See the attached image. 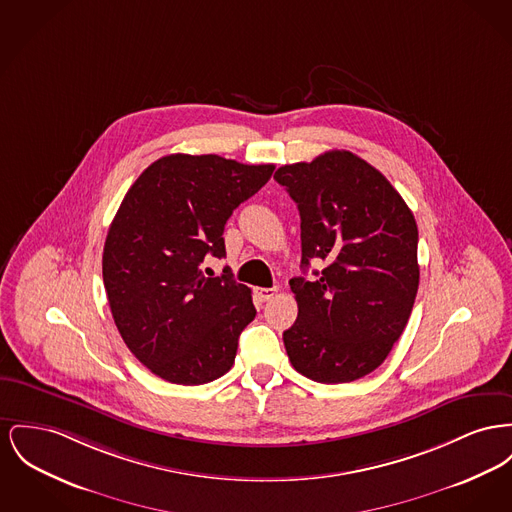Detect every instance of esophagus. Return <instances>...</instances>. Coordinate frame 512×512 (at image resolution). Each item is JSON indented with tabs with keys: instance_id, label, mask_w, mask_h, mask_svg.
I'll use <instances>...</instances> for the list:
<instances>
[{
	"instance_id": "esophagus-1",
	"label": "esophagus",
	"mask_w": 512,
	"mask_h": 512,
	"mask_svg": "<svg viewBox=\"0 0 512 512\" xmlns=\"http://www.w3.org/2000/svg\"><path fill=\"white\" fill-rule=\"evenodd\" d=\"M278 294V288H255V298L259 301H269Z\"/></svg>"
}]
</instances>
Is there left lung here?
I'll return each instance as SVG.
<instances>
[{
	"label": "left lung",
	"instance_id": "left-lung-1",
	"mask_svg": "<svg viewBox=\"0 0 512 512\" xmlns=\"http://www.w3.org/2000/svg\"><path fill=\"white\" fill-rule=\"evenodd\" d=\"M274 180L296 201L301 269L298 319L284 331L294 369L317 383H352L387 360L420 284L414 214L379 170L350 151L286 164Z\"/></svg>",
	"mask_w": 512,
	"mask_h": 512
}]
</instances>
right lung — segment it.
Masks as SVG:
<instances>
[{
  "label": "right lung",
  "instance_id": "add662e5",
  "mask_svg": "<svg viewBox=\"0 0 512 512\" xmlns=\"http://www.w3.org/2000/svg\"><path fill=\"white\" fill-rule=\"evenodd\" d=\"M272 170L218 154H170L125 193L102 278L123 342L160 379L205 385L234 365L241 331L257 313L251 290L232 272L205 276L201 263L226 255L228 218Z\"/></svg>",
  "mask_w": 512,
  "mask_h": 512
}]
</instances>
